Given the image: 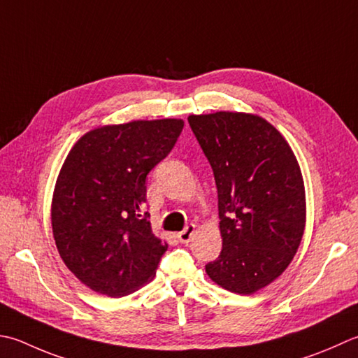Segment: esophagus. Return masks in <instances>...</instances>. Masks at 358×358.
I'll return each instance as SVG.
<instances>
[{
  "label": "esophagus",
  "instance_id": "obj_1",
  "mask_svg": "<svg viewBox=\"0 0 358 358\" xmlns=\"http://www.w3.org/2000/svg\"><path fill=\"white\" fill-rule=\"evenodd\" d=\"M194 234H195V225H187L183 231H180L177 237L181 243H189L194 237Z\"/></svg>",
  "mask_w": 358,
  "mask_h": 358
}]
</instances>
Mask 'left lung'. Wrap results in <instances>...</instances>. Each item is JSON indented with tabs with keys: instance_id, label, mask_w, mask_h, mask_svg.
Masks as SVG:
<instances>
[{
	"instance_id": "1",
	"label": "left lung",
	"mask_w": 358,
	"mask_h": 358,
	"mask_svg": "<svg viewBox=\"0 0 358 358\" xmlns=\"http://www.w3.org/2000/svg\"><path fill=\"white\" fill-rule=\"evenodd\" d=\"M187 121L219 195L223 243L206 273L225 290L251 295L282 275L303 239L306 192L296 157L257 115L217 111Z\"/></svg>"
}]
</instances>
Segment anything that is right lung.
<instances>
[{
    "instance_id": "obj_1",
    "label": "right lung",
    "mask_w": 358,
    "mask_h": 358,
    "mask_svg": "<svg viewBox=\"0 0 358 358\" xmlns=\"http://www.w3.org/2000/svg\"><path fill=\"white\" fill-rule=\"evenodd\" d=\"M183 125L181 119L103 125L69 150L52 195V234L63 262L91 290L121 298L155 276L167 243L152 233L145 178Z\"/></svg>"
}]
</instances>
